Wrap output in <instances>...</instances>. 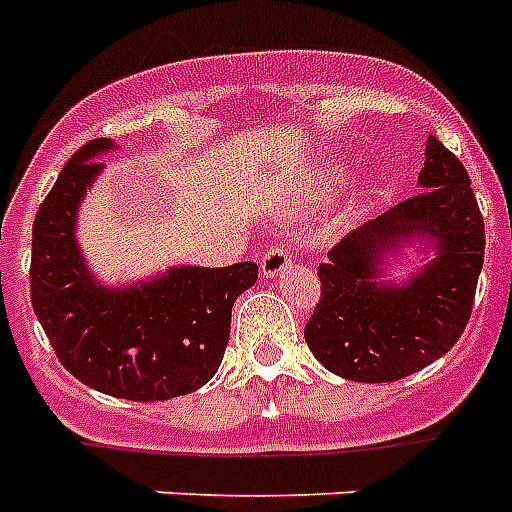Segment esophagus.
<instances>
[{
	"label": "esophagus",
	"mask_w": 512,
	"mask_h": 512,
	"mask_svg": "<svg viewBox=\"0 0 512 512\" xmlns=\"http://www.w3.org/2000/svg\"><path fill=\"white\" fill-rule=\"evenodd\" d=\"M290 267V253L285 245H272L264 256H261V275L277 277Z\"/></svg>",
	"instance_id": "esophagus-1"
}]
</instances>
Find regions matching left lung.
Instances as JSON below:
<instances>
[{
  "label": "left lung",
  "mask_w": 512,
  "mask_h": 512,
  "mask_svg": "<svg viewBox=\"0 0 512 512\" xmlns=\"http://www.w3.org/2000/svg\"><path fill=\"white\" fill-rule=\"evenodd\" d=\"M418 185L423 190L349 232L317 267L322 293L304 338L346 380L391 383L423 370L455 346L473 312L486 237L468 171L428 137ZM412 236H428L437 259L412 281L378 283L379 256Z\"/></svg>",
  "instance_id": "left-lung-1"
}]
</instances>
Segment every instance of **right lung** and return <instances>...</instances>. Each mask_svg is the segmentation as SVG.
I'll return each mask as SVG.
<instances>
[{
	"instance_id": "1",
	"label": "right lung",
	"mask_w": 512,
	"mask_h": 512,
	"mask_svg": "<svg viewBox=\"0 0 512 512\" xmlns=\"http://www.w3.org/2000/svg\"><path fill=\"white\" fill-rule=\"evenodd\" d=\"M108 147L105 137L79 147L36 211L31 304L60 365L94 391L132 402L192 394L222 365L232 304L259 280V267H177L134 288L97 285L73 224L102 171L94 155Z\"/></svg>"
}]
</instances>
